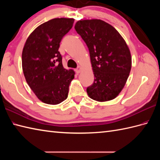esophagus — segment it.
<instances>
[{
    "label": "esophagus",
    "mask_w": 160,
    "mask_h": 160,
    "mask_svg": "<svg viewBox=\"0 0 160 160\" xmlns=\"http://www.w3.org/2000/svg\"><path fill=\"white\" fill-rule=\"evenodd\" d=\"M80 71H81V67H78L77 69H76V72L78 74V73H80Z\"/></svg>",
    "instance_id": "34e87169"
}]
</instances>
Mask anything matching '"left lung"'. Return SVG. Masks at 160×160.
<instances>
[{
	"label": "left lung",
	"instance_id": "1",
	"mask_svg": "<svg viewBox=\"0 0 160 160\" xmlns=\"http://www.w3.org/2000/svg\"><path fill=\"white\" fill-rule=\"evenodd\" d=\"M75 29L89 48L94 74L87 92L90 98L106 102L123 89L131 69V56L122 36L113 26L99 19L82 20Z\"/></svg>",
	"mask_w": 160,
	"mask_h": 160
}]
</instances>
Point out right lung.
<instances>
[{"label": "right lung", "mask_w": 160, "mask_h": 160, "mask_svg": "<svg viewBox=\"0 0 160 160\" xmlns=\"http://www.w3.org/2000/svg\"><path fill=\"white\" fill-rule=\"evenodd\" d=\"M73 18H53L29 36L22 53V67L28 85L42 102L58 104L66 100L75 72L63 67L58 52L63 36L72 28Z\"/></svg>", "instance_id": "right-lung-1"}]
</instances>
